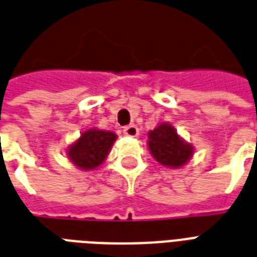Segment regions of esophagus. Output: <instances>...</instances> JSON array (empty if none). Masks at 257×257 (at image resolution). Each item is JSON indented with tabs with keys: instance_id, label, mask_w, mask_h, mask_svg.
Instances as JSON below:
<instances>
[{
	"instance_id": "obj_1",
	"label": "esophagus",
	"mask_w": 257,
	"mask_h": 257,
	"mask_svg": "<svg viewBox=\"0 0 257 257\" xmlns=\"http://www.w3.org/2000/svg\"><path fill=\"white\" fill-rule=\"evenodd\" d=\"M122 132L128 137H137L139 136V128L136 125H128V126H125Z\"/></svg>"
}]
</instances>
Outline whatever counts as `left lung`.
<instances>
[{"mask_svg":"<svg viewBox=\"0 0 257 257\" xmlns=\"http://www.w3.org/2000/svg\"><path fill=\"white\" fill-rule=\"evenodd\" d=\"M148 148L156 161L172 169L185 166L194 154L193 145L186 143L170 122H161L148 133Z\"/></svg>","mask_w":257,"mask_h":257,"instance_id":"1","label":"left lung"}]
</instances>
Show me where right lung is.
Returning a JSON list of instances; mask_svg holds the SVG:
<instances>
[{
    "mask_svg": "<svg viewBox=\"0 0 257 257\" xmlns=\"http://www.w3.org/2000/svg\"><path fill=\"white\" fill-rule=\"evenodd\" d=\"M116 139L117 135L110 131L87 129L67 148L68 160L81 170H93L105 161Z\"/></svg>",
    "mask_w": 257,
    "mask_h": 257,
    "instance_id": "add662e5",
    "label": "right lung"
}]
</instances>
